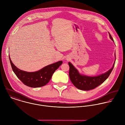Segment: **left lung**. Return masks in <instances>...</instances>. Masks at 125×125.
<instances>
[{"instance_id": "1", "label": "left lung", "mask_w": 125, "mask_h": 125, "mask_svg": "<svg viewBox=\"0 0 125 125\" xmlns=\"http://www.w3.org/2000/svg\"><path fill=\"white\" fill-rule=\"evenodd\" d=\"M109 34L110 38L114 41L110 32ZM115 64V62L113 67L109 71L104 74H102L97 76H88L79 74L78 71L74 67V66L70 62H69L70 67L69 77L72 83L78 89L83 91L91 90L99 86L108 78L114 68Z\"/></svg>"}]
</instances>
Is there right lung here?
Listing matches in <instances>:
<instances>
[{"label":"right lung","mask_w":125,"mask_h":125,"mask_svg":"<svg viewBox=\"0 0 125 125\" xmlns=\"http://www.w3.org/2000/svg\"><path fill=\"white\" fill-rule=\"evenodd\" d=\"M9 59L13 72L25 85L32 88H38L46 85L50 80L54 72L62 64V61L47 66L35 72H27L18 69Z\"/></svg>","instance_id":"obj_1"}]
</instances>
